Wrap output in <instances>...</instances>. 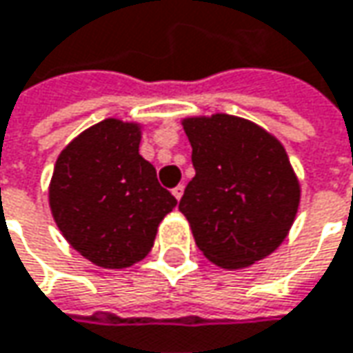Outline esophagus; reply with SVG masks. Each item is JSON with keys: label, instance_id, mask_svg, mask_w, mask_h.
Segmentation results:
<instances>
[{"label": "esophagus", "instance_id": "esophagus-1", "mask_svg": "<svg viewBox=\"0 0 353 353\" xmlns=\"http://www.w3.org/2000/svg\"><path fill=\"white\" fill-rule=\"evenodd\" d=\"M172 194H174V197L176 199H181V196H183V185L179 183V185H176L174 190H172Z\"/></svg>", "mask_w": 353, "mask_h": 353}]
</instances>
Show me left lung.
<instances>
[{"instance_id": "obj_1", "label": "left lung", "mask_w": 353, "mask_h": 353, "mask_svg": "<svg viewBox=\"0 0 353 353\" xmlns=\"http://www.w3.org/2000/svg\"><path fill=\"white\" fill-rule=\"evenodd\" d=\"M196 176L179 201L201 254L223 270L268 258L288 238L301 188L281 141L238 115L181 119Z\"/></svg>"}]
</instances>
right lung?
<instances>
[{
	"instance_id": "1",
	"label": "right lung",
	"mask_w": 353,
	"mask_h": 353,
	"mask_svg": "<svg viewBox=\"0 0 353 353\" xmlns=\"http://www.w3.org/2000/svg\"><path fill=\"white\" fill-rule=\"evenodd\" d=\"M143 125L108 117L61 150L50 181V210L77 254L123 270L145 258L177 199L139 156Z\"/></svg>"
}]
</instances>
